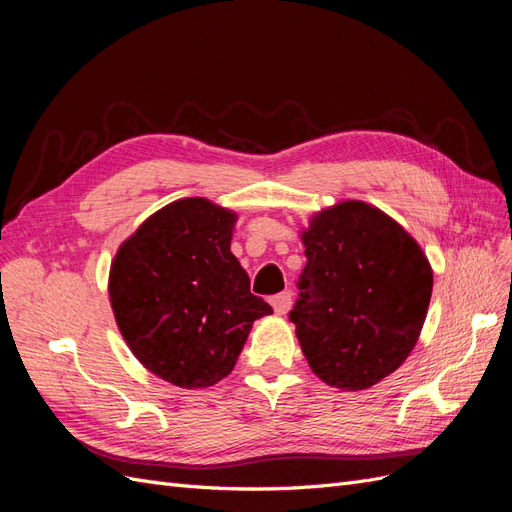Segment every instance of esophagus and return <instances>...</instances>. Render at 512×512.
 Masks as SVG:
<instances>
[{"instance_id":"esophagus-1","label":"esophagus","mask_w":512,"mask_h":512,"mask_svg":"<svg viewBox=\"0 0 512 512\" xmlns=\"http://www.w3.org/2000/svg\"><path fill=\"white\" fill-rule=\"evenodd\" d=\"M271 305L275 309V314H288V309L292 307V292H280L275 294V297H271Z\"/></svg>"}]
</instances>
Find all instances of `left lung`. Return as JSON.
I'll list each match as a JSON object with an SVG mask.
<instances>
[{
    "label": "left lung",
    "mask_w": 512,
    "mask_h": 512,
    "mask_svg": "<svg viewBox=\"0 0 512 512\" xmlns=\"http://www.w3.org/2000/svg\"><path fill=\"white\" fill-rule=\"evenodd\" d=\"M307 265L290 320L314 374L342 391L391 376L427 318L433 271L391 215L342 200L301 230Z\"/></svg>",
    "instance_id": "8db88e82"
}]
</instances>
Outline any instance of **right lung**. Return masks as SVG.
Segmentation results:
<instances>
[{"label": "right lung", "mask_w": 512, "mask_h": 512, "mask_svg": "<svg viewBox=\"0 0 512 512\" xmlns=\"http://www.w3.org/2000/svg\"><path fill=\"white\" fill-rule=\"evenodd\" d=\"M237 213L207 198L162 207L119 245L108 273L117 327L145 369L205 389L235 367L254 320L273 314L230 252Z\"/></svg>", "instance_id": "obj_1"}]
</instances>
